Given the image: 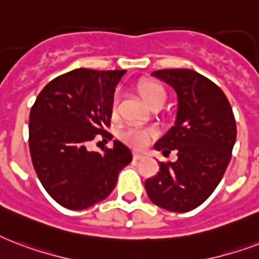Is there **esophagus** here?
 Returning a JSON list of instances; mask_svg holds the SVG:
<instances>
[{"label":"esophagus","instance_id":"esophagus-1","mask_svg":"<svg viewBox=\"0 0 259 259\" xmlns=\"http://www.w3.org/2000/svg\"><path fill=\"white\" fill-rule=\"evenodd\" d=\"M144 155H142L140 152H134V159H143Z\"/></svg>","mask_w":259,"mask_h":259}]
</instances>
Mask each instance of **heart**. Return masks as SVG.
<instances>
[{
  "mask_svg": "<svg viewBox=\"0 0 259 259\" xmlns=\"http://www.w3.org/2000/svg\"><path fill=\"white\" fill-rule=\"evenodd\" d=\"M138 92H139L140 97L143 98V101L147 104V105H152L155 101H161L163 100L165 101L166 93L163 88H162L159 83L157 82H143L142 85H139L138 88ZM120 101V94L115 93L113 97H112L111 102V112L112 115H116L117 113V107H119ZM154 136V132L148 128L139 127V125H128V127H124L121 131H120V138L128 143L130 146L135 148H143L146 147Z\"/></svg>",
  "mask_w": 259,
  "mask_h": 259,
  "instance_id": "heart-1",
  "label": "heart"
}]
</instances>
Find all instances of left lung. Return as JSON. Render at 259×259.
I'll return each mask as SVG.
<instances>
[{"mask_svg": "<svg viewBox=\"0 0 259 259\" xmlns=\"http://www.w3.org/2000/svg\"><path fill=\"white\" fill-rule=\"evenodd\" d=\"M152 77L177 93L174 125L154 148L177 151L176 162L162 163L144 188L155 205L171 212H188L201 205L219 185L236 139L235 117L219 86L189 69L158 70Z\"/></svg>", "mask_w": 259, "mask_h": 259, "instance_id": "obj_1", "label": "left lung"}]
</instances>
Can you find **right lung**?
Returning a JSON list of instances; mask_svg holds the SVG:
<instances>
[{
  "label": "right lung",
  "mask_w": 259,
  "mask_h": 259,
  "mask_svg": "<svg viewBox=\"0 0 259 259\" xmlns=\"http://www.w3.org/2000/svg\"><path fill=\"white\" fill-rule=\"evenodd\" d=\"M125 70L77 69L44 86L29 113V151L41 185L69 209H86L107 198L131 150L120 140L102 154L86 144L101 134L112 139L111 102Z\"/></svg>",
  "instance_id": "1"
}]
</instances>
